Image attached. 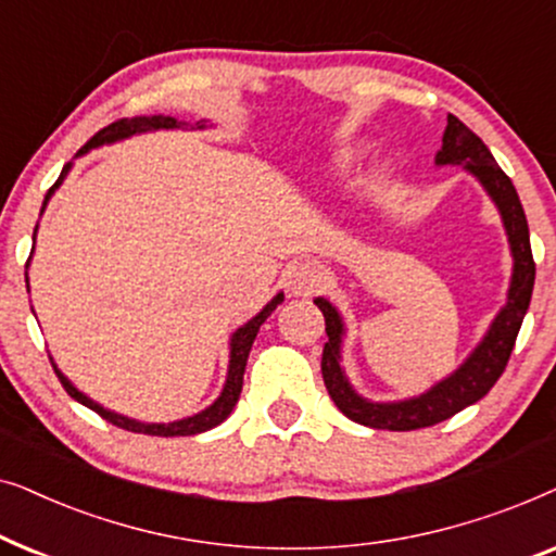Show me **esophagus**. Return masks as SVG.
<instances>
[{
  "label": "esophagus",
  "instance_id": "34e87169",
  "mask_svg": "<svg viewBox=\"0 0 556 556\" xmlns=\"http://www.w3.org/2000/svg\"><path fill=\"white\" fill-rule=\"evenodd\" d=\"M321 280H324L321 270L308 261L291 263L286 268V286L293 295H311L318 286H321Z\"/></svg>",
  "mask_w": 556,
  "mask_h": 556
}]
</instances>
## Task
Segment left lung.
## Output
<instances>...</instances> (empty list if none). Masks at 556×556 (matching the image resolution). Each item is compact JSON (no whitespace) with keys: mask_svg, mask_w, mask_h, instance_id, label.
Returning a JSON list of instances; mask_svg holds the SVG:
<instances>
[{"mask_svg":"<svg viewBox=\"0 0 556 556\" xmlns=\"http://www.w3.org/2000/svg\"><path fill=\"white\" fill-rule=\"evenodd\" d=\"M435 166H463V172H468L483 187L489 200L496 204L514 261L511 283H508L506 291V303L493 316L489 331L473 346V352L458 364V369H453L451 375L440 379V382L432 384L422 394L392 402L367 400L354 390L344 367H341V346H344L346 337L344 318H341L339 308L329 299H324V295L314 299L326 318V337H329L321 356L326 390H329L333 405L349 420L375 430L400 432L430 428V425L443 422L447 417H453L455 413L485 397L491 387L498 382V377L504 375L508 356L514 352V341L519 337L521 321L529 311L531 291H534L536 265L534 257H531L529 225L519 194H516V187L496 164L489 147L463 121L455 118L453 113L447 116L443 147L435 154Z\"/></svg>","mask_w":556,"mask_h":556,"instance_id":"left-lung-1","label":"left lung"}]
</instances>
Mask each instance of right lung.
<instances>
[{"instance_id":"right-lung-1","label":"right lung","mask_w":556,"mask_h":556,"mask_svg":"<svg viewBox=\"0 0 556 556\" xmlns=\"http://www.w3.org/2000/svg\"><path fill=\"white\" fill-rule=\"evenodd\" d=\"M210 124L207 121H197L194 126L185 124V121H177L172 116H134V118H121L116 124L105 126L98 131L93 139H90L86 147L78 151V156L88 154L90 149H98V147H105V143H116V141H124V139H131L136 134H149V131H172V128H207ZM73 169V162L63 166V172H60V177L55 185L48 194H45V202H42V212L48 207L50 197L55 194V189L63 185L67 172ZM37 238V227L33 232V242ZM33 253H35V245H33ZM29 261H33V255H29ZM29 261H27V268H29ZM25 283H27V291H29V278L25 273ZM280 303H283V291L273 295V299L265 303V306L257 311V314L250 318L248 324H242L238 331L230 337V362H227V377H225V384H223V392L217 394V400L207 405L204 409H200L197 415H189V417H181V420H172V422H141V420H134V417L128 415H121V413H113V409L98 405L96 400H90L86 392H80L78 387H75L71 379H67L63 371L58 369L55 359L50 356L52 362V369H55V375L60 382H63L65 392L71 394L75 402H80V405H86L88 409H93L103 417V420H109L116 425V428H124V430H131V432H143V435H159V438H185V435H200V432H207L212 428H217L219 422H225L230 413L238 405L240 400V392H242V375H245V364H248V356H250V349H253V341L257 337V331H261V326L265 318H268L273 311H276Z\"/></svg>"}]
</instances>
